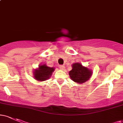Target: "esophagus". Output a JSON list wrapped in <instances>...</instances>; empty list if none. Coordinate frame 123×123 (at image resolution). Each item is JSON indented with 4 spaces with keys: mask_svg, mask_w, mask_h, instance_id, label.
<instances>
[{
    "mask_svg": "<svg viewBox=\"0 0 123 123\" xmlns=\"http://www.w3.org/2000/svg\"><path fill=\"white\" fill-rule=\"evenodd\" d=\"M60 69L63 70L65 69V66H63V65H60Z\"/></svg>",
    "mask_w": 123,
    "mask_h": 123,
    "instance_id": "esophagus-1",
    "label": "esophagus"
}]
</instances>
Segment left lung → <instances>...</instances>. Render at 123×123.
I'll list each match as a JSON object with an SVG mask.
<instances>
[{
	"label": "left lung",
	"mask_w": 123,
	"mask_h": 123,
	"mask_svg": "<svg viewBox=\"0 0 123 123\" xmlns=\"http://www.w3.org/2000/svg\"><path fill=\"white\" fill-rule=\"evenodd\" d=\"M92 72L88 68L83 66L80 63H74L72 65V69L69 72L70 77L74 82L81 84L90 79Z\"/></svg>",
	"instance_id": "8db88e82"
}]
</instances>
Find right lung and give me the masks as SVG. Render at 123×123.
<instances>
[{"label": "right lung", "instance_id": "obj_1", "mask_svg": "<svg viewBox=\"0 0 123 123\" xmlns=\"http://www.w3.org/2000/svg\"><path fill=\"white\" fill-rule=\"evenodd\" d=\"M54 70V68H50L46 64L41 65L37 69L34 70L33 75L35 79L37 81H45L50 78Z\"/></svg>", "mask_w": 123, "mask_h": 123}]
</instances>
